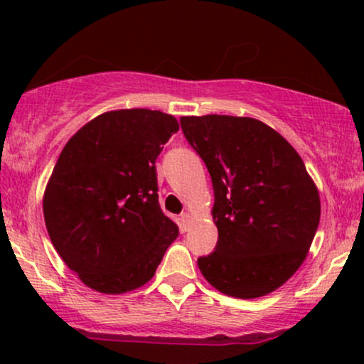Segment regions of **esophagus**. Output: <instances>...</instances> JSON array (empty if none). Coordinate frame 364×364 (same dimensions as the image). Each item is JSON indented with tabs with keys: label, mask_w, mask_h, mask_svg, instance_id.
<instances>
[{
	"label": "esophagus",
	"mask_w": 364,
	"mask_h": 364,
	"mask_svg": "<svg viewBox=\"0 0 364 364\" xmlns=\"http://www.w3.org/2000/svg\"><path fill=\"white\" fill-rule=\"evenodd\" d=\"M190 223H191V215L190 214H181V219H179V225H181V231L185 232L188 231V228H190Z\"/></svg>",
	"instance_id": "obj_1"
}]
</instances>
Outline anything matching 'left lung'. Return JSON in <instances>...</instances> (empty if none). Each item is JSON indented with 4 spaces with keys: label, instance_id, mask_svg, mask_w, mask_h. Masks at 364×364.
<instances>
[{
    "label": "left lung",
    "instance_id": "obj_1",
    "mask_svg": "<svg viewBox=\"0 0 364 364\" xmlns=\"http://www.w3.org/2000/svg\"><path fill=\"white\" fill-rule=\"evenodd\" d=\"M188 144L214 186L215 250L198 269L241 299L281 287L301 267L320 223V196L303 159L275 129L237 116H183Z\"/></svg>",
    "mask_w": 364,
    "mask_h": 364
}]
</instances>
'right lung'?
<instances>
[{"mask_svg":"<svg viewBox=\"0 0 364 364\" xmlns=\"http://www.w3.org/2000/svg\"><path fill=\"white\" fill-rule=\"evenodd\" d=\"M179 129L174 116L119 109L82 127L61 150L44 193V220L63 262L104 294L144 286L178 225L159 205L156 161Z\"/></svg>","mask_w":364,"mask_h":364,"instance_id":"obj_1","label":"right lung"}]
</instances>
